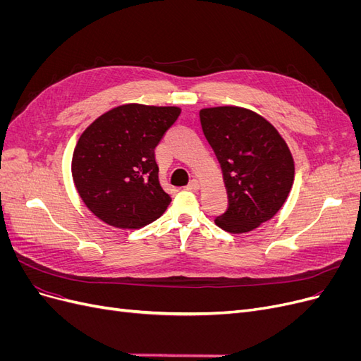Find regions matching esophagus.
Returning a JSON list of instances; mask_svg holds the SVG:
<instances>
[{
    "label": "esophagus",
    "instance_id": "obj_1",
    "mask_svg": "<svg viewBox=\"0 0 361 361\" xmlns=\"http://www.w3.org/2000/svg\"><path fill=\"white\" fill-rule=\"evenodd\" d=\"M199 188H200V182H199L197 179H192V180L187 185V190H190V191H199Z\"/></svg>",
    "mask_w": 361,
    "mask_h": 361
}]
</instances>
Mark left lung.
<instances>
[{"instance_id": "1", "label": "left lung", "mask_w": 361, "mask_h": 361, "mask_svg": "<svg viewBox=\"0 0 361 361\" xmlns=\"http://www.w3.org/2000/svg\"><path fill=\"white\" fill-rule=\"evenodd\" d=\"M200 123L228 197L215 224L228 233H245L271 220L286 202L295 176L286 141L267 118L241 106L203 108Z\"/></svg>"}]
</instances>
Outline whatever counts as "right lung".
I'll return each instance as SVG.
<instances>
[{
	"label": "right lung",
	"mask_w": 361,
	"mask_h": 361,
	"mask_svg": "<svg viewBox=\"0 0 361 361\" xmlns=\"http://www.w3.org/2000/svg\"><path fill=\"white\" fill-rule=\"evenodd\" d=\"M179 114L178 106L126 104L97 117L81 134L72 178L99 220L140 228L166 212L171 197L159 183L155 147Z\"/></svg>",
	"instance_id": "right-lung-1"
}]
</instances>
